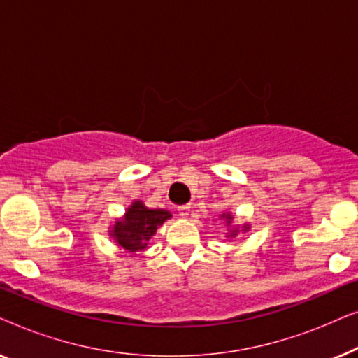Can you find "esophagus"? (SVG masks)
<instances>
[{
    "label": "esophagus",
    "instance_id": "1",
    "mask_svg": "<svg viewBox=\"0 0 358 358\" xmlns=\"http://www.w3.org/2000/svg\"><path fill=\"white\" fill-rule=\"evenodd\" d=\"M178 212H179V215L180 217H189V213H190V205H180V207H178Z\"/></svg>",
    "mask_w": 358,
    "mask_h": 358
}]
</instances>
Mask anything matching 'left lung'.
Wrapping results in <instances>:
<instances>
[{"label": "left lung", "mask_w": 358, "mask_h": 358, "mask_svg": "<svg viewBox=\"0 0 358 358\" xmlns=\"http://www.w3.org/2000/svg\"><path fill=\"white\" fill-rule=\"evenodd\" d=\"M218 220H222V222L227 223V238H236L239 233H246L251 229V224L249 223H244L243 227H239V224H233V220H234V215L231 212H223L220 215Z\"/></svg>", "instance_id": "8db88e82"}]
</instances>
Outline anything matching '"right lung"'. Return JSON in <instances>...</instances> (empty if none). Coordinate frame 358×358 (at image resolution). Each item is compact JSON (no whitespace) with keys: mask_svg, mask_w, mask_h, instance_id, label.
Returning <instances> with one entry per match:
<instances>
[{"mask_svg":"<svg viewBox=\"0 0 358 358\" xmlns=\"http://www.w3.org/2000/svg\"><path fill=\"white\" fill-rule=\"evenodd\" d=\"M173 215L164 208H148L141 200H134L124 217L117 218L109 227V236L130 257L145 251L151 236Z\"/></svg>","mask_w":358,"mask_h":358,"instance_id":"obj_1","label":"right lung"}]
</instances>
